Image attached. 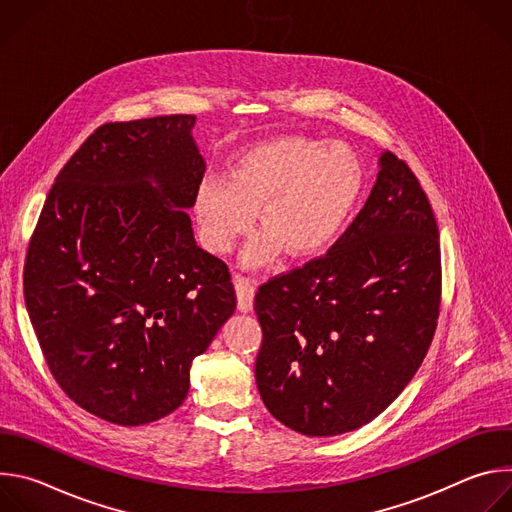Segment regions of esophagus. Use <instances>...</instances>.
I'll return each instance as SVG.
<instances>
[{
  "label": "esophagus",
  "instance_id": "34e87169",
  "mask_svg": "<svg viewBox=\"0 0 512 512\" xmlns=\"http://www.w3.org/2000/svg\"><path fill=\"white\" fill-rule=\"evenodd\" d=\"M235 289H237V306L241 312H249L253 308L255 298V283L245 275H235Z\"/></svg>",
  "mask_w": 512,
  "mask_h": 512
}]
</instances>
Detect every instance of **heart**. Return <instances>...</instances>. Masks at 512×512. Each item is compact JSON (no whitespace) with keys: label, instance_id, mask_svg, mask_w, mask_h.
<instances>
[{"label":"heart","instance_id":"1","mask_svg":"<svg viewBox=\"0 0 512 512\" xmlns=\"http://www.w3.org/2000/svg\"><path fill=\"white\" fill-rule=\"evenodd\" d=\"M362 188V168L342 143L277 137L239 154L223 178H206L192 214L202 247L229 253L253 227L263 233L247 247L249 265L310 257L326 249L344 227Z\"/></svg>","mask_w":512,"mask_h":512}]
</instances>
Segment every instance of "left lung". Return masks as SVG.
<instances>
[{
  "label": "left lung",
  "mask_w": 512,
  "mask_h": 512,
  "mask_svg": "<svg viewBox=\"0 0 512 512\" xmlns=\"http://www.w3.org/2000/svg\"><path fill=\"white\" fill-rule=\"evenodd\" d=\"M371 196L330 251L255 294V379L269 413L338 435L383 413L429 350L442 304L440 231L417 176L385 152Z\"/></svg>",
  "instance_id": "1"
}]
</instances>
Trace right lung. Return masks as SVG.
I'll list each match as a JSON object with an SVG mask.
<instances>
[{
    "label": "right lung",
    "instance_id": "right-lung-1",
    "mask_svg": "<svg viewBox=\"0 0 512 512\" xmlns=\"http://www.w3.org/2000/svg\"><path fill=\"white\" fill-rule=\"evenodd\" d=\"M194 115L97 127L52 184L24 263L48 369L89 413L143 425L182 405L190 364L235 312L190 216L204 178Z\"/></svg>",
    "mask_w": 512,
    "mask_h": 512
}]
</instances>
